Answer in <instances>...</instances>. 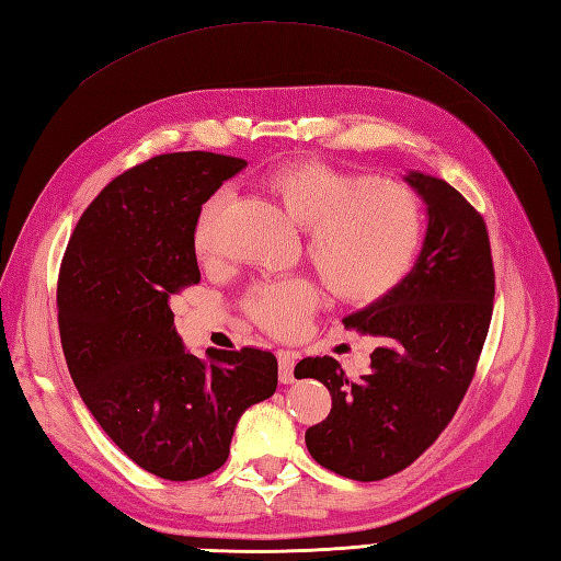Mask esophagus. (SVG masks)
I'll use <instances>...</instances> for the list:
<instances>
[{
    "label": "esophagus",
    "instance_id": "1",
    "mask_svg": "<svg viewBox=\"0 0 561 561\" xmlns=\"http://www.w3.org/2000/svg\"><path fill=\"white\" fill-rule=\"evenodd\" d=\"M294 364H296L294 352H279V380L282 383H291L294 380Z\"/></svg>",
    "mask_w": 561,
    "mask_h": 561
}]
</instances>
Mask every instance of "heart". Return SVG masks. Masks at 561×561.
<instances>
[{
  "instance_id": "obj_1",
  "label": "heart",
  "mask_w": 561,
  "mask_h": 561,
  "mask_svg": "<svg viewBox=\"0 0 561 561\" xmlns=\"http://www.w3.org/2000/svg\"><path fill=\"white\" fill-rule=\"evenodd\" d=\"M265 190L306 229V257L335 299L371 304L408 277L424 233L420 199L408 185L380 175L356 178L323 161H294L267 173ZM224 202L217 193L197 211L193 245L199 257L214 253ZM318 296L308 279L265 282L245 294L243 308L262 330L291 337Z\"/></svg>"
}]
</instances>
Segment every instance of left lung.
<instances>
[{
	"label": "left lung",
	"instance_id": "8db88e82",
	"mask_svg": "<svg viewBox=\"0 0 561 561\" xmlns=\"http://www.w3.org/2000/svg\"><path fill=\"white\" fill-rule=\"evenodd\" d=\"M404 181L426 202L422 253L396 289L342 320L376 337L371 371L352 380L332 356L296 364L299 378L320 380L332 396L330 414L306 432L308 453L359 482L390 478L434 444L468 392L492 323L482 214L440 178L410 171Z\"/></svg>",
	"mask_w": 561,
	"mask_h": 561
}]
</instances>
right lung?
Instances as JSON below:
<instances>
[{
	"label": "right lung",
	"instance_id": "right-lung-1",
	"mask_svg": "<svg viewBox=\"0 0 561 561\" xmlns=\"http://www.w3.org/2000/svg\"><path fill=\"white\" fill-rule=\"evenodd\" d=\"M243 159L161 153L117 175L81 214L57 279L69 376L113 444L171 482L205 478L229 458L236 422L277 390L272 352L187 354L171 296L199 282V207Z\"/></svg>",
	"mask_w": 561,
	"mask_h": 561
}]
</instances>
